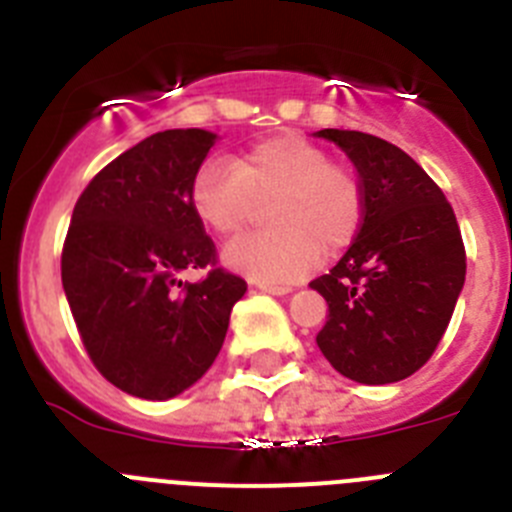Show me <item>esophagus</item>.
Segmentation results:
<instances>
[{
  "instance_id": "esophagus-1",
  "label": "esophagus",
  "mask_w": 512,
  "mask_h": 512,
  "mask_svg": "<svg viewBox=\"0 0 512 512\" xmlns=\"http://www.w3.org/2000/svg\"><path fill=\"white\" fill-rule=\"evenodd\" d=\"M259 289L261 292H269V295H277V297L289 295V292H292L289 284H274V282H259Z\"/></svg>"
}]
</instances>
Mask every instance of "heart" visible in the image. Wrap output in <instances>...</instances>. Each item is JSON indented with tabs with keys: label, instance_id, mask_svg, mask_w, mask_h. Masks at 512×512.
Here are the masks:
<instances>
[{
	"label": "heart",
	"instance_id": "1",
	"mask_svg": "<svg viewBox=\"0 0 512 512\" xmlns=\"http://www.w3.org/2000/svg\"><path fill=\"white\" fill-rule=\"evenodd\" d=\"M271 197L274 228L243 235L223 251L230 269L256 282H295L318 264L320 248L338 251L359 230L364 200L356 176L302 135L261 140L235 164L207 158L189 187L194 215L220 235L241 233L256 205Z\"/></svg>",
	"mask_w": 512,
	"mask_h": 512
}]
</instances>
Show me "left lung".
<instances>
[{
  "mask_svg": "<svg viewBox=\"0 0 512 512\" xmlns=\"http://www.w3.org/2000/svg\"><path fill=\"white\" fill-rule=\"evenodd\" d=\"M359 171L361 228L310 287L328 302L318 348L359 384H390L431 359L454 315L467 256L451 205L402 148L359 130L315 133Z\"/></svg>",
  "mask_w": 512,
  "mask_h": 512,
  "instance_id": "left-lung-1",
  "label": "left lung"
}]
</instances>
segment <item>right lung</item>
I'll return each instance as SVG.
<instances>
[{
  "mask_svg": "<svg viewBox=\"0 0 512 512\" xmlns=\"http://www.w3.org/2000/svg\"><path fill=\"white\" fill-rule=\"evenodd\" d=\"M217 135L164 130L135 143L81 192L63 243L61 279L89 359L143 400H171L212 366L246 282L212 269L215 243L189 187Z\"/></svg>",
  "mask_w": 512,
  "mask_h": 512,
  "instance_id": "right-lung-1",
  "label": "right lung"
}]
</instances>
